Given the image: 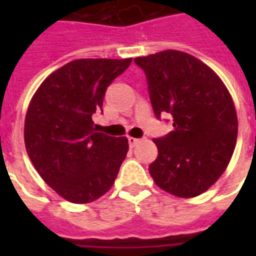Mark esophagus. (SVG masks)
Masks as SVG:
<instances>
[{
  "instance_id": "esophagus-1",
  "label": "esophagus",
  "mask_w": 256,
  "mask_h": 256,
  "mask_svg": "<svg viewBox=\"0 0 256 256\" xmlns=\"http://www.w3.org/2000/svg\"><path fill=\"white\" fill-rule=\"evenodd\" d=\"M128 145H130L132 148H133V146H136V145H137V142L140 141L138 138H134V137H128Z\"/></svg>"
}]
</instances>
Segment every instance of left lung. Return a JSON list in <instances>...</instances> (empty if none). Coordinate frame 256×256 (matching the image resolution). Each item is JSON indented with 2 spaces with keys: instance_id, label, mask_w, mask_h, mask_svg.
I'll use <instances>...</instances> for the list:
<instances>
[{
  "instance_id": "1",
  "label": "left lung",
  "mask_w": 256,
  "mask_h": 256,
  "mask_svg": "<svg viewBox=\"0 0 256 256\" xmlns=\"http://www.w3.org/2000/svg\"><path fill=\"white\" fill-rule=\"evenodd\" d=\"M134 62L146 75L156 116H172V132L154 140L159 155L150 174L164 192L196 198L224 174L236 146L230 93L214 70L189 53L170 49Z\"/></svg>"
}]
</instances>
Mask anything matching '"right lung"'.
Returning a JSON list of instances; mask_svg holds the SVG:
<instances>
[{
  "label": "right lung",
  "instance_id": "1",
  "mask_svg": "<svg viewBox=\"0 0 256 256\" xmlns=\"http://www.w3.org/2000/svg\"><path fill=\"white\" fill-rule=\"evenodd\" d=\"M132 60H72L50 74L28 104V158L42 180L71 203L86 204L106 194L128 155V138L97 133L92 115Z\"/></svg>",
  "mask_w": 256,
  "mask_h": 256
}]
</instances>
